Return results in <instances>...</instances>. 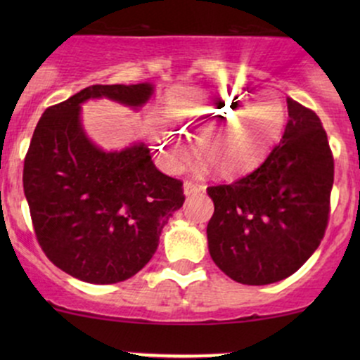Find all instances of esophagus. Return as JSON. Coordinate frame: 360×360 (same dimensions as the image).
<instances>
[{"label":"esophagus","instance_id":"34e87169","mask_svg":"<svg viewBox=\"0 0 360 360\" xmlns=\"http://www.w3.org/2000/svg\"><path fill=\"white\" fill-rule=\"evenodd\" d=\"M183 188H184V194H186V196H191V194H196V193L203 191V189H205L203 186L193 183V181H186Z\"/></svg>","mask_w":360,"mask_h":360}]
</instances>
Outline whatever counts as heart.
Instances as JSON below:
<instances>
[{"label":"heart","instance_id":"obj_1","mask_svg":"<svg viewBox=\"0 0 360 360\" xmlns=\"http://www.w3.org/2000/svg\"><path fill=\"white\" fill-rule=\"evenodd\" d=\"M166 118H148V135L159 164L177 172L188 159L184 135H194L196 152L218 174L233 176L266 157L286 123V110L274 93L250 98L240 89L177 88L166 98Z\"/></svg>","mask_w":360,"mask_h":360}]
</instances>
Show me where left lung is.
Instances as JSON below:
<instances>
[{
    "instance_id": "8db88e82",
    "label": "left lung",
    "mask_w": 360,
    "mask_h": 360,
    "mask_svg": "<svg viewBox=\"0 0 360 360\" xmlns=\"http://www.w3.org/2000/svg\"><path fill=\"white\" fill-rule=\"evenodd\" d=\"M279 146L255 171L210 186L206 226L213 262L249 286L286 279L320 245L330 212L333 157L315 111L288 98Z\"/></svg>"
}]
</instances>
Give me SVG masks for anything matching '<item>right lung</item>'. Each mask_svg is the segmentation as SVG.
I'll return each mask as SVG.
<instances>
[{"label": "right lung", "mask_w": 360, "mask_h": 360, "mask_svg": "<svg viewBox=\"0 0 360 360\" xmlns=\"http://www.w3.org/2000/svg\"><path fill=\"white\" fill-rule=\"evenodd\" d=\"M150 82L94 84L44 111L25 157L23 191L51 262L91 284L135 276L184 203L183 183L159 171L146 143L103 150L86 135L81 105L108 98L140 110Z\"/></svg>", "instance_id": "obj_1"}]
</instances>
